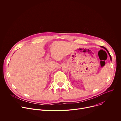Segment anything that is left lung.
I'll return each mask as SVG.
<instances>
[{"label":"left lung","mask_w":121,"mask_h":121,"mask_svg":"<svg viewBox=\"0 0 121 121\" xmlns=\"http://www.w3.org/2000/svg\"><path fill=\"white\" fill-rule=\"evenodd\" d=\"M101 47H102V48H104L107 51V52H108V53L109 54V56H110V59H111V60H112V57H111V55H110V53H109V52H108V51L107 50V49L105 48V47H103V46H101Z\"/></svg>","instance_id":"8db88e82"}]
</instances>
